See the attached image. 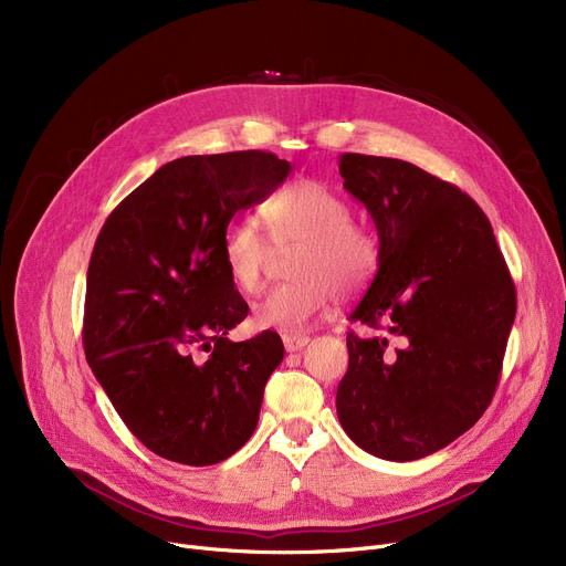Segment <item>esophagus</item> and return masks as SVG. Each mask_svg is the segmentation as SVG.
Listing matches in <instances>:
<instances>
[{
	"mask_svg": "<svg viewBox=\"0 0 566 566\" xmlns=\"http://www.w3.org/2000/svg\"><path fill=\"white\" fill-rule=\"evenodd\" d=\"M282 342H284V348H286L289 353H295V350H301V348H305V346L310 344V337L295 333V335H284Z\"/></svg>",
	"mask_w": 566,
	"mask_h": 566,
	"instance_id": "34e87169",
	"label": "esophagus"
}]
</instances>
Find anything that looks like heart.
I'll return each mask as SVG.
<instances>
[{
    "mask_svg": "<svg viewBox=\"0 0 566 566\" xmlns=\"http://www.w3.org/2000/svg\"><path fill=\"white\" fill-rule=\"evenodd\" d=\"M265 233L250 218H233L222 233L220 256L231 284L248 295L263 289L275 250H291L289 284L273 289L254 307L263 328L295 331L328 310L337 291L363 289L376 271V235L350 220V206L325 184L303 178L261 203Z\"/></svg>",
    "mask_w": 566,
    "mask_h": 566,
    "instance_id": "obj_1",
    "label": "heart"
}]
</instances>
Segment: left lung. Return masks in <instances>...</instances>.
Here are the masks:
<instances>
[{"label":"left lung","mask_w":566,"mask_h":566,"mask_svg":"<svg viewBox=\"0 0 566 566\" xmlns=\"http://www.w3.org/2000/svg\"><path fill=\"white\" fill-rule=\"evenodd\" d=\"M344 188L378 231V271L350 321L337 415L385 461H415L478 422L497 388L516 289L489 218L457 186L397 158L344 154Z\"/></svg>","instance_id":"8db88e82"}]
</instances>
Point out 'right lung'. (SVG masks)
Returning a JSON list of instances; mask_svg holds the SVG:
<instances>
[{
	"label": "right lung",
	"instance_id": "add662e5",
	"mask_svg": "<svg viewBox=\"0 0 566 566\" xmlns=\"http://www.w3.org/2000/svg\"><path fill=\"white\" fill-rule=\"evenodd\" d=\"M291 165L265 151L163 165L105 220L88 261L84 355L137 440L184 465L229 459L256 429L284 358L277 333H227L250 307L224 271L231 218L275 192Z\"/></svg>",
	"mask_w": 566,
	"mask_h": 566
}]
</instances>
